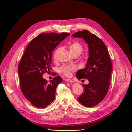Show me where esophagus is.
<instances>
[{
	"instance_id": "1",
	"label": "esophagus",
	"mask_w": 132,
	"mask_h": 132,
	"mask_svg": "<svg viewBox=\"0 0 132 132\" xmlns=\"http://www.w3.org/2000/svg\"><path fill=\"white\" fill-rule=\"evenodd\" d=\"M65 80L67 81V82H73V81L70 79H66Z\"/></svg>"
}]
</instances>
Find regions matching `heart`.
Instances as JSON below:
<instances>
[{
    "mask_svg": "<svg viewBox=\"0 0 132 132\" xmlns=\"http://www.w3.org/2000/svg\"><path fill=\"white\" fill-rule=\"evenodd\" d=\"M60 48H57L54 54V60H56L57 54L59 52ZM68 49L70 52L73 56L77 55L79 56L83 52L84 48L81 43L78 42H74L70 43L68 46ZM76 67L75 65H66L62 66L60 70L63 72L66 76H70L71 72L76 70Z\"/></svg>",
    "mask_w": 132,
    "mask_h": 132,
    "instance_id": "1",
    "label": "heart"
}]
</instances>
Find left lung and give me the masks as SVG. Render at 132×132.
Returning <instances> with one entry per match:
<instances>
[{"label":"left lung","instance_id":"8db88e82","mask_svg":"<svg viewBox=\"0 0 132 132\" xmlns=\"http://www.w3.org/2000/svg\"><path fill=\"white\" fill-rule=\"evenodd\" d=\"M72 36L83 38L88 45L86 68L79 70L76 77L89 81L88 85H82L84 92L78 100L84 106L91 108L101 102L108 93L112 68L111 58L103 42L89 31H78Z\"/></svg>","mask_w":132,"mask_h":132}]
</instances>
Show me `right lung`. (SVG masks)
<instances>
[{
  "mask_svg": "<svg viewBox=\"0 0 132 132\" xmlns=\"http://www.w3.org/2000/svg\"><path fill=\"white\" fill-rule=\"evenodd\" d=\"M69 33H45L34 37L27 47L18 66L20 88L32 105L45 108L54 100L56 89L62 82L60 76L50 82L44 79V73L52 70V53Z\"/></svg>",
  "mask_w": 132,
  "mask_h": 132,
  "instance_id": "right-lung-1",
  "label": "right lung"
}]
</instances>
